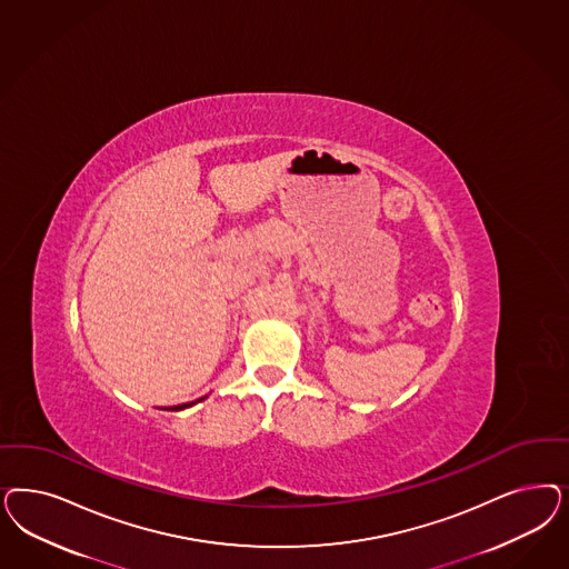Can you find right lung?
<instances>
[{
	"mask_svg": "<svg viewBox=\"0 0 569 569\" xmlns=\"http://www.w3.org/2000/svg\"><path fill=\"white\" fill-rule=\"evenodd\" d=\"M201 400H204V398H201ZM192 403H194V402L182 403V406H173V408H171V410H182V408H188V406H192Z\"/></svg>",
	"mask_w": 569,
	"mask_h": 569,
	"instance_id": "1",
	"label": "right lung"
}]
</instances>
